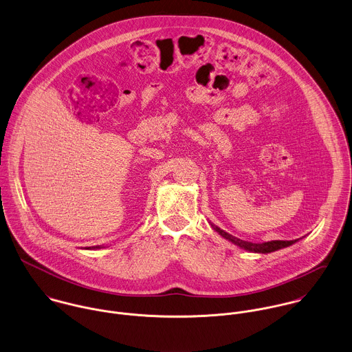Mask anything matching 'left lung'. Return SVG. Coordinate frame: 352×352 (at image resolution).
Here are the masks:
<instances>
[{"label": "left lung", "instance_id": "left-lung-1", "mask_svg": "<svg viewBox=\"0 0 352 352\" xmlns=\"http://www.w3.org/2000/svg\"><path fill=\"white\" fill-rule=\"evenodd\" d=\"M212 228L220 234L223 238L228 239L230 242H232L234 245L239 246L241 249H245L248 252H252V253H260V254H267V253H272V252H276V250H280L284 248H288L291 245H294L295 242H298L299 239H294V241H270V242H263V243H253V242H248V241H242L228 232H226L224 230H221L220 227L214 226L213 223L210 221Z\"/></svg>", "mask_w": 352, "mask_h": 352}]
</instances>
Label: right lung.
Returning <instances> with one entry per match:
<instances>
[{
	"label": "right lung",
	"instance_id": "right-lung-1",
	"mask_svg": "<svg viewBox=\"0 0 352 352\" xmlns=\"http://www.w3.org/2000/svg\"><path fill=\"white\" fill-rule=\"evenodd\" d=\"M102 246H94V249H100Z\"/></svg>",
	"mask_w": 352,
	"mask_h": 352
}]
</instances>
